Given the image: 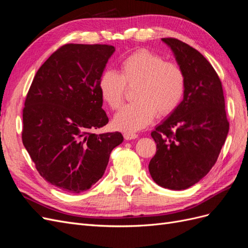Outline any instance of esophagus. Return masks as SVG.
<instances>
[{
    "mask_svg": "<svg viewBox=\"0 0 248 248\" xmlns=\"http://www.w3.org/2000/svg\"><path fill=\"white\" fill-rule=\"evenodd\" d=\"M123 137L125 140H134L138 138V134L134 133V132H124L123 133Z\"/></svg>",
    "mask_w": 248,
    "mask_h": 248,
    "instance_id": "esophagus-1",
    "label": "esophagus"
}]
</instances>
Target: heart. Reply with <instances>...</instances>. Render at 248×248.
<instances>
[{"label":"heart","instance_id":"b5f03b06","mask_svg":"<svg viewBox=\"0 0 248 248\" xmlns=\"http://www.w3.org/2000/svg\"><path fill=\"white\" fill-rule=\"evenodd\" d=\"M126 86L132 88V103L126 104L112 120L116 129L133 132L145 128L156 115L166 117L182 102L186 77L182 67L147 49L126 57L120 64V72L108 69L98 81L101 99L111 109L121 106Z\"/></svg>","mask_w":248,"mask_h":248}]
</instances>
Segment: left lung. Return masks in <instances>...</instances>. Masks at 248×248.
Here are the masks:
<instances>
[{"mask_svg": "<svg viewBox=\"0 0 248 248\" xmlns=\"http://www.w3.org/2000/svg\"><path fill=\"white\" fill-rule=\"evenodd\" d=\"M186 77L182 102L151 137L156 154L149 163L154 182L182 190L198 183L215 164L229 132L221 81L207 59L176 38H162Z\"/></svg>", "mask_w": 248, "mask_h": 248, "instance_id": "left-lung-1", "label": "left lung"}]
</instances>
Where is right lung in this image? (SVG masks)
<instances>
[{"label":"right lung","instance_id":"add662e5","mask_svg":"<svg viewBox=\"0 0 248 248\" xmlns=\"http://www.w3.org/2000/svg\"><path fill=\"white\" fill-rule=\"evenodd\" d=\"M115 47L65 44L37 71L22 109V144L40 176L66 192L86 191L103 176L120 132L108 123L98 81Z\"/></svg>","mask_w":248,"mask_h":248}]
</instances>
